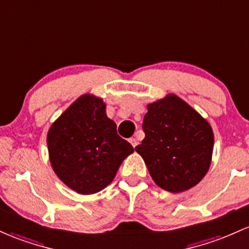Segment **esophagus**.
Listing matches in <instances>:
<instances>
[{
  "instance_id": "1",
  "label": "esophagus",
  "mask_w": 249,
  "mask_h": 249,
  "mask_svg": "<svg viewBox=\"0 0 249 249\" xmlns=\"http://www.w3.org/2000/svg\"><path fill=\"white\" fill-rule=\"evenodd\" d=\"M130 143H131V145H132L133 147L137 146V144H138V139H137V137L130 138Z\"/></svg>"
}]
</instances>
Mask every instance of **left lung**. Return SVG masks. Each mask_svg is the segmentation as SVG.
<instances>
[{
  "label": "left lung",
  "mask_w": 249,
  "mask_h": 249,
  "mask_svg": "<svg viewBox=\"0 0 249 249\" xmlns=\"http://www.w3.org/2000/svg\"><path fill=\"white\" fill-rule=\"evenodd\" d=\"M145 138L135 147L152 179L170 193H182L206 176L212 163L214 133L197 111L175 94L147 105Z\"/></svg>",
  "instance_id": "left-lung-1"
}]
</instances>
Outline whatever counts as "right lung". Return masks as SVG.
<instances>
[{"instance_id": "1", "label": "right lung", "mask_w": 249, "mask_h": 249, "mask_svg": "<svg viewBox=\"0 0 249 249\" xmlns=\"http://www.w3.org/2000/svg\"><path fill=\"white\" fill-rule=\"evenodd\" d=\"M49 160L56 176L81 195L103 190L113 181L123 160L133 152L106 116L100 98L84 94L75 100L47 133Z\"/></svg>"}]
</instances>
